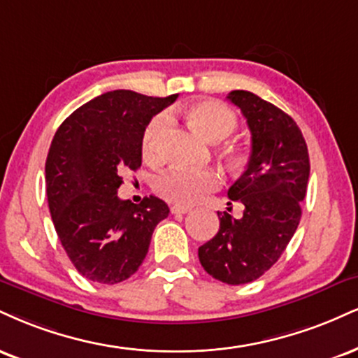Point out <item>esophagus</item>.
<instances>
[{
  "mask_svg": "<svg viewBox=\"0 0 358 358\" xmlns=\"http://www.w3.org/2000/svg\"><path fill=\"white\" fill-rule=\"evenodd\" d=\"M171 213H182V215H185V213H188L190 212V206H182V205H173L171 206Z\"/></svg>",
  "mask_w": 358,
  "mask_h": 358,
  "instance_id": "34e87169",
  "label": "esophagus"
}]
</instances>
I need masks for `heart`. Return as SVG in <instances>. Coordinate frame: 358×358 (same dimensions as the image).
<instances>
[{
    "instance_id": "heart-1",
    "label": "heart",
    "mask_w": 358,
    "mask_h": 358,
    "mask_svg": "<svg viewBox=\"0 0 358 358\" xmlns=\"http://www.w3.org/2000/svg\"><path fill=\"white\" fill-rule=\"evenodd\" d=\"M182 113L195 130L210 141H220L230 136L238 127L235 111L217 100H200L183 106ZM168 127V116L157 115L145 128L141 148L148 160H158L163 152V135ZM222 185L217 170H187L170 168L155 180V192L176 205H193L208 192Z\"/></svg>"
}]
</instances>
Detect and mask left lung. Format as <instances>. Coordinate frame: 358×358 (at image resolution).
I'll list each match as a JSON object with an SVG mask.
<instances>
[{"mask_svg": "<svg viewBox=\"0 0 358 358\" xmlns=\"http://www.w3.org/2000/svg\"><path fill=\"white\" fill-rule=\"evenodd\" d=\"M228 100L242 110L252 133L247 170L228 188L245 208L240 218L218 212L220 230L198 248L206 273L228 285L262 277L278 260L302 217L310 160L292 116L257 94L235 90Z\"/></svg>", "mask_w": 358, "mask_h": 358, "instance_id": "obj_1", "label": "left lung"}]
</instances>
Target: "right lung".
<instances>
[{"label":"right lung","mask_w":358,"mask_h":358,"mask_svg":"<svg viewBox=\"0 0 358 358\" xmlns=\"http://www.w3.org/2000/svg\"><path fill=\"white\" fill-rule=\"evenodd\" d=\"M178 94L153 98L115 90L75 110L56 130L46 158V196L64 252L85 278L115 283L143 264L155 227L170 208L160 198L120 200L124 171L141 166V140Z\"/></svg>","instance_id":"1"}]
</instances>
